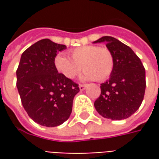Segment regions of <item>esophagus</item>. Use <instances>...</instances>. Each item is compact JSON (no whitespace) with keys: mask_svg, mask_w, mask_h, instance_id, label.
<instances>
[{"mask_svg":"<svg viewBox=\"0 0 159 159\" xmlns=\"http://www.w3.org/2000/svg\"><path fill=\"white\" fill-rule=\"evenodd\" d=\"M87 85H85V84H80L79 85V89L81 91H83V90H84L85 89H86Z\"/></svg>","mask_w":159,"mask_h":159,"instance_id":"1","label":"esophagus"}]
</instances>
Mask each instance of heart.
I'll return each instance as SVG.
<instances>
[{"label":"heart","instance_id":"obj_1","mask_svg":"<svg viewBox=\"0 0 159 159\" xmlns=\"http://www.w3.org/2000/svg\"><path fill=\"white\" fill-rule=\"evenodd\" d=\"M69 55L70 59L59 53L53 59L57 71L67 79H73L83 69V80L94 79L97 82H103L113 71L115 59L112 52L107 48L82 46L70 51Z\"/></svg>","mask_w":159,"mask_h":159}]
</instances>
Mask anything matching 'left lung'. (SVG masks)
<instances>
[{
  "label": "left lung",
  "instance_id": "left-lung-1",
  "mask_svg": "<svg viewBox=\"0 0 159 159\" xmlns=\"http://www.w3.org/2000/svg\"><path fill=\"white\" fill-rule=\"evenodd\" d=\"M104 42L113 53L115 65L109 80L100 84L101 93L94 101V107L105 118L125 119L142 103L146 89L145 68L129 46L112 36H103L94 42Z\"/></svg>",
  "mask_w": 159,
  "mask_h": 159
}]
</instances>
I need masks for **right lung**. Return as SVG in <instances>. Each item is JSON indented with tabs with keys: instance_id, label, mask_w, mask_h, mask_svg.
<instances>
[{
	"instance_id": "add662e5",
	"label": "right lung",
	"mask_w": 159,
	"mask_h": 159,
	"mask_svg": "<svg viewBox=\"0 0 159 159\" xmlns=\"http://www.w3.org/2000/svg\"><path fill=\"white\" fill-rule=\"evenodd\" d=\"M66 48L49 39L23 52L17 69V88L29 117L38 124L56 127L68 119L78 84L62 76L53 65L57 52Z\"/></svg>"
}]
</instances>
